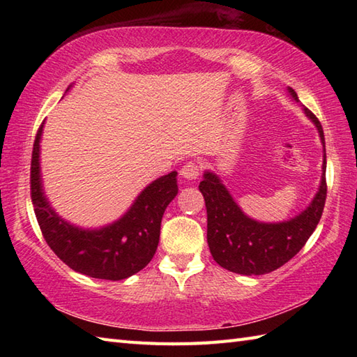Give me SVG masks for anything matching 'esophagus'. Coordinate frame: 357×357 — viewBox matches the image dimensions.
<instances>
[{
    "label": "esophagus",
    "mask_w": 357,
    "mask_h": 357,
    "mask_svg": "<svg viewBox=\"0 0 357 357\" xmlns=\"http://www.w3.org/2000/svg\"><path fill=\"white\" fill-rule=\"evenodd\" d=\"M179 174L187 181H196L201 174V167L196 162H187L183 165V169L179 170Z\"/></svg>",
    "instance_id": "1"
}]
</instances>
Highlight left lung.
<instances>
[{
    "label": "left lung",
    "mask_w": 357,
    "mask_h": 357,
    "mask_svg": "<svg viewBox=\"0 0 357 357\" xmlns=\"http://www.w3.org/2000/svg\"><path fill=\"white\" fill-rule=\"evenodd\" d=\"M288 92L299 101L293 89H288ZM304 110L319 130L325 151V138L319 119L307 107ZM325 164L327 156L324 155L321 187L310 207L291 221L280 224H261L247 218L216 174L210 172L204 174L199 190L206 201L207 242L213 259L225 270L250 276L275 271L298 255L321 221L327 199Z\"/></svg>",
    "instance_id": "obj_1"
}]
</instances>
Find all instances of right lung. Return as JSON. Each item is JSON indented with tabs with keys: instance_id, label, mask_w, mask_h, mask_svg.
<instances>
[{
	"instance_id": "obj_1",
	"label": "right lung",
	"mask_w": 357,
	"mask_h": 357,
	"mask_svg": "<svg viewBox=\"0 0 357 357\" xmlns=\"http://www.w3.org/2000/svg\"><path fill=\"white\" fill-rule=\"evenodd\" d=\"M40 126L30 162V198L47 245L75 271L90 278L121 280L142 270L155 256L162 215L178 193L176 172L156 179L124 218L101 230H81L64 222L49 207L40 179Z\"/></svg>"
}]
</instances>
